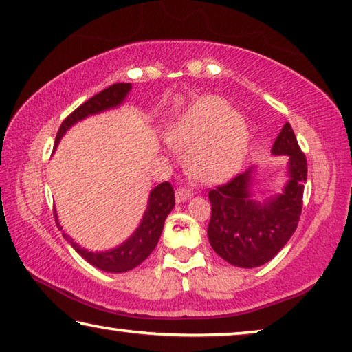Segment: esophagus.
Masks as SVG:
<instances>
[{"instance_id":"34e87169","label":"esophagus","mask_w":352,"mask_h":352,"mask_svg":"<svg viewBox=\"0 0 352 352\" xmlns=\"http://www.w3.org/2000/svg\"><path fill=\"white\" fill-rule=\"evenodd\" d=\"M190 195H192V190H190L189 188H177V190H175V200H177V204H182V201H184V200H188Z\"/></svg>"}]
</instances>
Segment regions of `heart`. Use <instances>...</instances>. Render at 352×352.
Returning a JSON list of instances; mask_svg holds the SVG:
<instances>
[{
  "instance_id": "heart-1",
  "label": "heart",
  "mask_w": 352,
  "mask_h": 352,
  "mask_svg": "<svg viewBox=\"0 0 352 352\" xmlns=\"http://www.w3.org/2000/svg\"><path fill=\"white\" fill-rule=\"evenodd\" d=\"M172 144L189 148L188 164L204 182H220L241 168L248 151V127L220 98H204L169 133Z\"/></svg>"
}]
</instances>
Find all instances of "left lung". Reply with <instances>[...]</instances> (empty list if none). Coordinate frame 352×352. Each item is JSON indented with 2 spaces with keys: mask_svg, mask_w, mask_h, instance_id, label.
Returning <instances> with one entry per match:
<instances>
[{
  "mask_svg": "<svg viewBox=\"0 0 352 352\" xmlns=\"http://www.w3.org/2000/svg\"><path fill=\"white\" fill-rule=\"evenodd\" d=\"M272 153L289 157V182L283 194L262 204L252 200L253 168L208 194L211 201L208 225L211 247L220 258L242 269H253L275 258L300 222L307 162L289 122L273 142Z\"/></svg>",
  "mask_w": 352,
  "mask_h": 352,
  "instance_id": "obj_1",
  "label": "left lung"
}]
</instances>
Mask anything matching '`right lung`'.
Listing matches in <instances>:
<instances>
[{"mask_svg": "<svg viewBox=\"0 0 352 352\" xmlns=\"http://www.w3.org/2000/svg\"><path fill=\"white\" fill-rule=\"evenodd\" d=\"M132 88V83H113L109 88H105L98 94H94L87 102L77 107V109L71 113L69 116L62 122L60 129H58L57 136H56V144H58L65 132L74 126L76 122L82 121L87 116L96 115V113L105 111L109 109H115V107L121 105L122 100ZM175 205V194L174 188L170 186L169 182L160 183L157 188L152 189L151 195H148V205L147 210L142 216V220L138 228H136L135 233L129 237V239L121 243V245L109 250V252H99L93 253L88 252L85 248H80L77 243L68 237L67 234L65 239H67L71 247H73L77 253H79L83 259L90 262L91 265L98 267V269L110 273H124L138 267L142 261L147 259V256L153 252V248L157 247L160 236H162L164 220L168 217V214L172 211V208ZM56 223L58 230H62L60 223L57 220V214H54Z\"/></svg>", "mask_w": 352, "mask_h": 352, "instance_id": "obj_1", "label": "right lung"}]
</instances>
